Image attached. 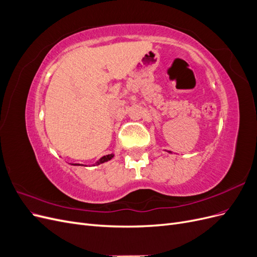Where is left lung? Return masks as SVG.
I'll return each instance as SVG.
<instances>
[{
	"label": "left lung",
	"mask_w": 257,
	"mask_h": 257,
	"mask_svg": "<svg viewBox=\"0 0 257 257\" xmlns=\"http://www.w3.org/2000/svg\"><path fill=\"white\" fill-rule=\"evenodd\" d=\"M167 152H169V153H172V151H167Z\"/></svg>",
	"instance_id": "left-lung-1"
}]
</instances>
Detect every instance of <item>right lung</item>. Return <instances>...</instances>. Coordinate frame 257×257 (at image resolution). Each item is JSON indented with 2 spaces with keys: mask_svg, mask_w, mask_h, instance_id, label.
Returning <instances> with one entry per match:
<instances>
[{
  "mask_svg": "<svg viewBox=\"0 0 257 257\" xmlns=\"http://www.w3.org/2000/svg\"><path fill=\"white\" fill-rule=\"evenodd\" d=\"M114 157V154H107V155H104L103 158H100L96 163H95V165H99V164H103V163H105V162H108V161H110L112 158ZM72 165H75V166H77V165H80V164H72Z\"/></svg>",
  "mask_w": 257,
  "mask_h": 257,
  "instance_id": "1",
  "label": "right lung"
}]
</instances>
